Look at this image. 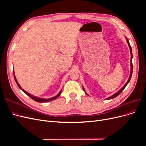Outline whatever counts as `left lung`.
<instances>
[{"label":"left lung","mask_w":146,"mask_h":146,"mask_svg":"<svg viewBox=\"0 0 146 146\" xmlns=\"http://www.w3.org/2000/svg\"><path fill=\"white\" fill-rule=\"evenodd\" d=\"M127 43H128V44H129V48H130V53H131V72H130V77H129V80H128V81H127V82L126 83V84L125 85L123 86V87H122V88H121V90H119L118 92H117L116 94H114V95H113L112 96H111V97H110V98H108L107 99L108 100H109V99H114V98H115L116 97H117L118 95H119L121 94V92L124 90V88L126 87V86L127 85V84L129 83V82H130V79H131V76H132V72H133V64H132V50H131V46H130V43H129V40H128V39H127ZM83 90H84V88H83Z\"/></svg>","instance_id":"left-lung-1"}]
</instances>
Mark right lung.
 <instances>
[{"instance_id":"right-lung-1","label":"right lung","mask_w":146,"mask_h":146,"mask_svg":"<svg viewBox=\"0 0 146 146\" xmlns=\"http://www.w3.org/2000/svg\"><path fill=\"white\" fill-rule=\"evenodd\" d=\"M14 78H15V82H16V83H17V86H18V87L20 88V89L23 91L24 92H25V93L27 94V96H29L30 98H31V99H32L33 100H34L35 101H36V102H41V103H42V102H48V101H51V100H54V99H56L57 98H58V96H60V94H61V91L60 92V93L57 95V96H56L55 97H54V98H50V99H41V98H36V97H35V96H32V95H31V94H30L29 93H28L27 92H26L25 91H24L23 89H22L21 88V86L19 85V83H18V82H17V80H16V78H15V77L14 76Z\"/></svg>"}]
</instances>
